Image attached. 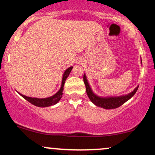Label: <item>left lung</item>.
I'll list each match as a JSON object with an SVG mask.
<instances>
[{
    "instance_id": "left-lung-1",
    "label": "left lung",
    "mask_w": 155,
    "mask_h": 155,
    "mask_svg": "<svg viewBox=\"0 0 155 155\" xmlns=\"http://www.w3.org/2000/svg\"><path fill=\"white\" fill-rule=\"evenodd\" d=\"M140 63L142 64V61L140 60ZM84 82L85 87H86V92L89 98L91 101L92 104H94L95 106L101 107L105 109H112V108H116L120 107L124 103L127 102V101L130 100L133 95L136 94V92L138 90V86H137L132 92H130L126 95H120V96H107V97H102L96 95L95 92H93L91 87L87 78L86 74H84L83 76Z\"/></svg>"
}]
</instances>
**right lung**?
<instances>
[{
	"mask_svg": "<svg viewBox=\"0 0 155 155\" xmlns=\"http://www.w3.org/2000/svg\"><path fill=\"white\" fill-rule=\"evenodd\" d=\"M73 69V66H71L68 68L65 71L63 74V78H62V82H61V86H60V90H58L54 95L50 96V97H44V98H38V97H28V96L24 95L22 94L19 93V92H17L23 98L25 99L26 101H28V102H30L31 104L34 105L35 106H38V107H48V106H54V105L57 104L59 102L60 99H61L62 95H63V87L64 84H65V80L68 78V76H69L71 71Z\"/></svg>",
	"mask_w": 155,
	"mask_h": 155,
	"instance_id": "right-lung-1",
	"label": "right lung"
}]
</instances>
